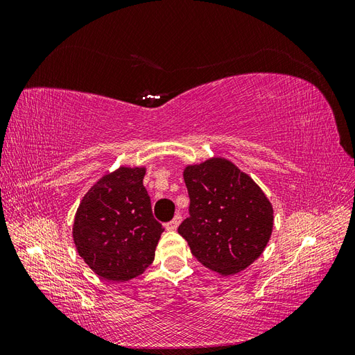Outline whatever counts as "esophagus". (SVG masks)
I'll return each instance as SVG.
<instances>
[{"label":"esophagus","mask_w":355,"mask_h":355,"mask_svg":"<svg viewBox=\"0 0 355 355\" xmlns=\"http://www.w3.org/2000/svg\"><path fill=\"white\" fill-rule=\"evenodd\" d=\"M180 222H182L180 214H176V216H175L173 219H171L168 223H166V230H167V231H176Z\"/></svg>","instance_id":"1"}]
</instances>
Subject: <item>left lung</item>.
I'll return each mask as SVG.
<instances>
[{
    "instance_id": "1",
    "label": "left lung",
    "mask_w": 355,
    "mask_h": 355,
    "mask_svg": "<svg viewBox=\"0 0 355 355\" xmlns=\"http://www.w3.org/2000/svg\"><path fill=\"white\" fill-rule=\"evenodd\" d=\"M184 179L189 218L178 232L209 270L222 275L241 272L271 239L272 204L249 175L222 157L187 166Z\"/></svg>"
}]
</instances>
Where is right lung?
Masks as SVG:
<instances>
[{"label":"right lung","instance_id":"right-lung-1","mask_svg":"<svg viewBox=\"0 0 355 355\" xmlns=\"http://www.w3.org/2000/svg\"><path fill=\"white\" fill-rule=\"evenodd\" d=\"M145 167H118L87 191L75 213L72 237L90 270L128 282L153 263L164 228L154 219L144 187Z\"/></svg>","mask_w":355,"mask_h":355}]
</instances>
